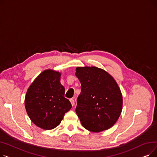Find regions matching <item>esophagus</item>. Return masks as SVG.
<instances>
[{
  "mask_svg": "<svg viewBox=\"0 0 157 157\" xmlns=\"http://www.w3.org/2000/svg\"><path fill=\"white\" fill-rule=\"evenodd\" d=\"M70 102H71V104H72V106H74V104H75V102H74V100L72 99V98H71V99H70Z\"/></svg>",
  "mask_w": 157,
  "mask_h": 157,
  "instance_id": "esophagus-1",
  "label": "esophagus"
}]
</instances>
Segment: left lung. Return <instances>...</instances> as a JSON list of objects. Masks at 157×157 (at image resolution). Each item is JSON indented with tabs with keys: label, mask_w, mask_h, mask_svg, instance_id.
Returning <instances> with one entry per match:
<instances>
[{
	"label": "left lung",
	"mask_w": 157,
	"mask_h": 157,
	"mask_svg": "<svg viewBox=\"0 0 157 157\" xmlns=\"http://www.w3.org/2000/svg\"><path fill=\"white\" fill-rule=\"evenodd\" d=\"M76 71L81 88L76 112L82 126L94 132L109 129L122 111V94L117 83L108 72L96 67H78Z\"/></svg>",
	"instance_id": "left-lung-1"
}]
</instances>
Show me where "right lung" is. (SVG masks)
<instances>
[{
  "label": "right lung",
  "instance_id": "right-lung-1",
  "mask_svg": "<svg viewBox=\"0 0 157 157\" xmlns=\"http://www.w3.org/2000/svg\"><path fill=\"white\" fill-rule=\"evenodd\" d=\"M61 73L51 69L41 72L32 82L25 98V106L31 121L44 130L59 125L72 105L64 97Z\"/></svg>",
  "mask_w": 157,
  "mask_h": 157
}]
</instances>
